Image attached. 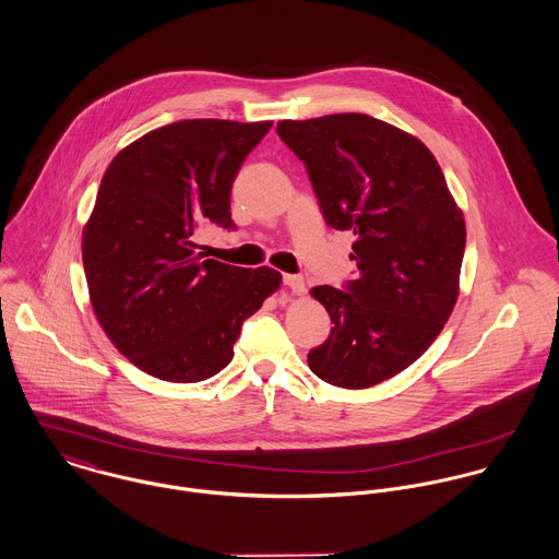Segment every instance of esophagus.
Listing matches in <instances>:
<instances>
[{"mask_svg":"<svg viewBox=\"0 0 559 559\" xmlns=\"http://www.w3.org/2000/svg\"><path fill=\"white\" fill-rule=\"evenodd\" d=\"M283 283L292 289V294L296 296H302L307 292V285H305V278L302 276H296V274H285L283 276Z\"/></svg>","mask_w":559,"mask_h":559,"instance_id":"obj_1","label":"esophagus"}]
</instances>
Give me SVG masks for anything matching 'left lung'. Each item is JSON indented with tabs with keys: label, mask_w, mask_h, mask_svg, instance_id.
I'll use <instances>...</instances> for the list:
<instances>
[{
	"label": "left lung",
	"mask_w": 559,
	"mask_h": 559,
	"mask_svg": "<svg viewBox=\"0 0 559 559\" xmlns=\"http://www.w3.org/2000/svg\"><path fill=\"white\" fill-rule=\"evenodd\" d=\"M276 132L307 165L325 223L356 238L347 292L310 289L334 323L310 349V371L336 388H371L414 365L452 314L463 212L431 150L396 126L332 114L283 120Z\"/></svg>",
	"instance_id": "left-lung-1"
}]
</instances>
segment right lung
I'll return each instance as SVG.
<instances>
[{
	"mask_svg": "<svg viewBox=\"0 0 559 559\" xmlns=\"http://www.w3.org/2000/svg\"><path fill=\"white\" fill-rule=\"evenodd\" d=\"M272 122L182 120L111 160L83 227L90 302L109 341L152 377L194 383L234 358L242 321L281 287V272L205 259L203 223L231 221V185Z\"/></svg>",
	"mask_w": 559,
	"mask_h": 559,
	"instance_id": "1",
	"label": "right lung"
}]
</instances>
